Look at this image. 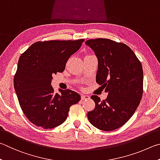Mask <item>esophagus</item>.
<instances>
[{"label": "esophagus", "mask_w": 160, "mask_h": 160, "mask_svg": "<svg viewBox=\"0 0 160 160\" xmlns=\"http://www.w3.org/2000/svg\"><path fill=\"white\" fill-rule=\"evenodd\" d=\"M89 98H90V97L88 96H86V95H82V96H81V99H82V100H84Z\"/></svg>", "instance_id": "34e87169"}]
</instances>
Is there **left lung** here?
Listing matches in <instances>:
<instances>
[{
    "instance_id": "obj_1",
    "label": "left lung",
    "mask_w": 160,
    "mask_h": 160,
    "mask_svg": "<svg viewBox=\"0 0 160 160\" xmlns=\"http://www.w3.org/2000/svg\"><path fill=\"white\" fill-rule=\"evenodd\" d=\"M86 44L98 60L96 82L105 88L107 98H91L96 103L88 112L91 124L100 130L114 131L128 122L142 96L143 72L141 62L129 47L108 38L90 39Z\"/></svg>"
}]
</instances>
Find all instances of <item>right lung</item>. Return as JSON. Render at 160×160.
Wrapping results in <instances>:
<instances>
[{
  "instance_id": "right-lung-1",
  "label": "right lung",
  "mask_w": 160,
  "mask_h": 160,
  "mask_svg": "<svg viewBox=\"0 0 160 160\" xmlns=\"http://www.w3.org/2000/svg\"><path fill=\"white\" fill-rule=\"evenodd\" d=\"M83 41L36 42L19 58L14 88L22 112L36 127L52 128L62 124L69 108L81 100L79 94L69 89L55 93L51 82L53 74L64 71L68 59Z\"/></svg>"
}]
</instances>
